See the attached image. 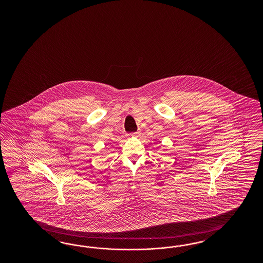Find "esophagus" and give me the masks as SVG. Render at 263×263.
<instances>
[{
  "label": "esophagus",
  "mask_w": 263,
  "mask_h": 263,
  "mask_svg": "<svg viewBox=\"0 0 263 263\" xmlns=\"http://www.w3.org/2000/svg\"><path fill=\"white\" fill-rule=\"evenodd\" d=\"M139 134H140V131H138V132H136V133H134V134H132V135H127V136H129V137H130V136H137V135H139Z\"/></svg>",
  "instance_id": "1"
}]
</instances>
